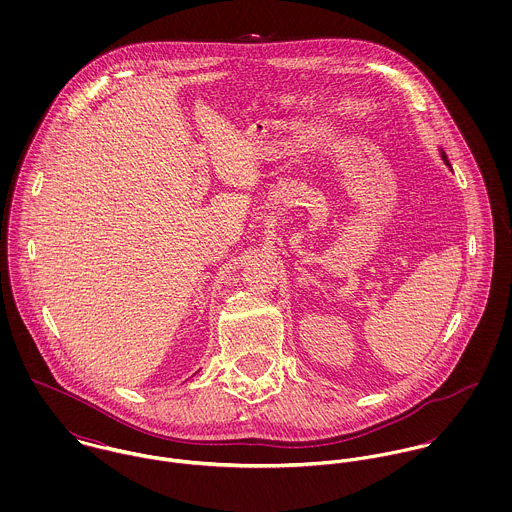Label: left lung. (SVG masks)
I'll use <instances>...</instances> for the list:
<instances>
[{
    "mask_svg": "<svg viewBox=\"0 0 512 512\" xmlns=\"http://www.w3.org/2000/svg\"><path fill=\"white\" fill-rule=\"evenodd\" d=\"M441 157H443V161H445V165H449V161H447V155L441 151Z\"/></svg>",
    "mask_w": 512,
    "mask_h": 512,
    "instance_id": "left-lung-1",
    "label": "left lung"
}]
</instances>
